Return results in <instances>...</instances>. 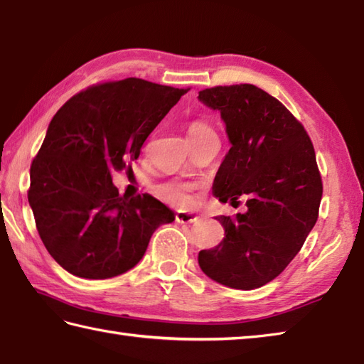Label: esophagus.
Masks as SVG:
<instances>
[{
    "label": "esophagus",
    "instance_id": "1",
    "mask_svg": "<svg viewBox=\"0 0 364 364\" xmlns=\"http://www.w3.org/2000/svg\"><path fill=\"white\" fill-rule=\"evenodd\" d=\"M198 220H200V217L191 214V212H183V210L176 212V222L177 223H195Z\"/></svg>",
    "mask_w": 364,
    "mask_h": 364
}]
</instances>
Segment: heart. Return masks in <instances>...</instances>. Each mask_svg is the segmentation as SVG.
Segmentation results:
<instances>
[{
	"instance_id": "b5f03b06",
	"label": "heart",
	"mask_w": 364,
	"mask_h": 364,
	"mask_svg": "<svg viewBox=\"0 0 364 364\" xmlns=\"http://www.w3.org/2000/svg\"><path fill=\"white\" fill-rule=\"evenodd\" d=\"M210 132H214V129H212L210 125H208V123L203 120L191 122L188 127L190 138L204 134V133H210ZM155 193L159 195L163 201L173 204L176 208H190V205L195 203L193 187L177 181H168V182L159 183L155 187Z\"/></svg>"
}]
</instances>
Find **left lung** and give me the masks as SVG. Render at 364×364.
I'll use <instances>...</instances> for the list:
<instances>
[{
	"instance_id": "left-lung-1",
	"label": "left lung",
	"mask_w": 364,
	"mask_h": 364,
	"mask_svg": "<svg viewBox=\"0 0 364 364\" xmlns=\"http://www.w3.org/2000/svg\"><path fill=\"white\" fill-rule=\"evenodd\" d=\"M200 101L220 111L231 149L212 191L222 203L247 198V212L217 217L223 241L201 250L205 276L237 290L271 282L303 247L323 193L309 134L282 102L252 84L218 85Z\"/></svg>"
}]
</instances>
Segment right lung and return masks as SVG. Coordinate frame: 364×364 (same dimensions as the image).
<instances>
[{"label":"right lung","mask_w":364,"mask_h":364,"mask_svg":"<svg viewBox=\"0 0 364 364\" xmlns=\"http://www.w3.org/2000/svg\"><path fill=\"white\" fill-rule=\"evenodd\" d=\"M188 90L138 77L105 82L53 115L30 168L28 203L47 252L73 276L127 272L154 231L174 222L154 196H122L112 173L132 169L149 134Z\"/></svg>","instance_id":"right-lung-1"}]
</instances>
